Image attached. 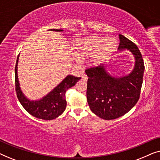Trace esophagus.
Returning a JSON list of instances; mask_svg holds the SVG:
<instances>
[{
    "mask_svg": "<svg viewBox=\"0 0 160 160\" xmlns=\"http://www.w3.org/2000/svg\"><path fill=\"white\" fill-rule=\"evenodd\" d=\"M82 79L83 81H84V82H87V79H88V77H87V76L86 75H85V74H83Z\"/></svg>",
    "mask_w": 160,
    "mask_h": 160,
    "instance_id": "34e87169",
    "label": "esophagus"
}]
</instances>
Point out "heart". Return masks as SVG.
Here are the masks:
<instances>
[{
	"instance_id": "heart-1",
	"label": "heart",
	"mask_w": 160,
	"mask_h": 160,
	"mask_svg": "<svg viewBox=\"0 0 160 160\" xmlns=\"http://www.w3.org/2000/svg\"><path fill=\"white\" fill-rule=\"evenodd\" d=\"M117 46V42L115 38L101 36L89 37L83 41L77 47L76 56L80 60L92 58V65H98L113 53Z\"/></svg>"
}]
</instances>
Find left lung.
<instances>
[{
	"mask_svg": "<svg viewBox=\"0 0 160 160\" xmlns=\"http://www.w3.org/2000/svg\"><path fill=\"white\" fill-rule=\"evenodd\" d=\"M119 51H130L135 58L132 71L126 76L116 77L108 72L105 65L87 69L88 76L87 98L90 110L101 119H117L130 111L141 94L145 67L138 48L119 35Z\"/></svg>",
	"mask_w": 160,
	"mask_h": 160,
	"instance_id": "left-lung-1",
	"label": "left lung"
}]
</instances>
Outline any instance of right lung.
Instances as JSON below:
<instances>
[{
    "label": "right lung",
    "mask_w": 160,
    "mask_h": 160,
    "mask_svg": "<svg viewBox=\"0 0 160 160\" xmlns=\"http://www.w3.org/2000/svg\"><path fill=\"white\" fill-rule=\"evenodd\" d=\"M49 30L61 32V29H51ZM19 56L15 66V86L16 92L19 101L23 108L30 114L34 117L43 120H52L56 119L64 112L66 108L67 102L65 100V92L71 87H73L81 79V77H75L74 76L68 75L52 90L38 100H30L27 98L22 91L19 85L18 74H17V65H18Z\"/></svg>",
    "instance_id": "add662e5"
}]
</instances>
